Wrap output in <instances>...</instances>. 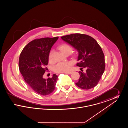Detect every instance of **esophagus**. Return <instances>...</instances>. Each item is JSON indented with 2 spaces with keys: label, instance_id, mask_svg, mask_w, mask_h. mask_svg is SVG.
Here are the masks:
<instances>
[{
  "label": "esophagus",
  "instance_id": "obj_1",
  "mask_svg": "<svg viewBox=\"0 0 128 128\" xmlns=\"http://www.w3.org/2000/svg\"><path fill=\"white\" fill-rule=\"evenodd\" d=\"M73 72H66L65 73L66 74H72Z\"/></svg>",
  "mask_w": 128,
  "mask_h": 128
}]
</instances>
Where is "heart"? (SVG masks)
Returning <instances> with one entry per match:
<instances>
[{
	"instance_id": "obj_1",
	"label": "heart",
	"mask_w": 128,
	"mask_h": 128,
	"mask_svg": "<svg viewBox=\"0 0 128 128\" xmlns=\"http://www.w3.org/2000/svg\"><path fill=\"white\" fill-rule=\"evenodd\" d=\"M59 49L65 55H67L70 54L72 51V48L67 44H63L60 45L58 47ZM53 51H50L49 54L48 60L50 62L53 61L52 58ZM73 56H75L76 55L73 54ZM72 65V62H61L58 63L54 68V70L56 73H62L67 72L69 70L70 66Z\"/></svg>"
}]
</instances>
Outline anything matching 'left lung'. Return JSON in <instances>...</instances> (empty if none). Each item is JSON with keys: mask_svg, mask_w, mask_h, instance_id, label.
Returning <instances> with one entry per match:
<instances>
[{"mask_svg": "<svg viewBox=\"0 0 128 128\" xmlns=\"http://www.w3.org/2000/svg\"><path fill=\"white\" fill-rule=\"evenodd\" d=\"M62 39L76 49L80 67L79 79L75 84L80 88L89 90L96 86L105 68L104 56L101 46L92 37L82 34H72L61 37ZM86 70L83 72L82 69Z\"/></svg>", "mask_w": 128, "mask_h": 128, "instance_id": "1", "label": "left lung"}]
</instances>
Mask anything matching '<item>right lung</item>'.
<instances>
[{"mask_svg":"<svg viewBox=\"0 0 128 128\" xmlns=\"http://www.w3.org/2000/svg\"><path fill=\"white\" fill-rule=\"evenodd\" d=\"M58 37L36 39L22 50L18 60L20 71L25 82L38 94L47 96L54 91L58 76L43 78L48 63L50 51Z\"/></svg>","mask_w":128,"mask_h":128,"instance_id":"1","label":"right lung"}]
</instances>
